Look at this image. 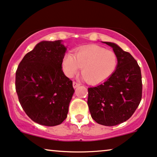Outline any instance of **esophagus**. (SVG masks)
Masks as SVG:
<instances>
[{
  "mask_svg": "<svg viewBox=\"0 0 157 157\" xmlns=\"http://www.w3.org/2000/svg\"><path fill=\"white\" fill-rule=\"evenodd\" d=\"M80 85H81L80 83L75 82H73V88L78 87V86H80Z\"/></svg>",
  "mask_w": 157,
  "mask_h": 157,
  "instance_id": "1",
  "label": "esophagus"
}]
</instances>
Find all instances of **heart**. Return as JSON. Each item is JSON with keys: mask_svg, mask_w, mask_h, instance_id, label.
Wrapping results in <instances>:
<instances>
[{"mask_svg": "<svg viewBox=\"0 0 157 157\" xmlns=\"http://www.w3.org/2000/svg\"><path fill=\"white\" fill-rule=\"evenodd\" d=\"M118 57L111 50L97 45L83 47L74 54H67L63 58V71L73 77L81 67L82 75L89 84H96L109 78L117 69Z\"/></svg>", "mask_w": 157, "mask_h": 157, "instance_id": "1", "label": "heart"}]
</instances>
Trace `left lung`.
<instances>
[{"label":"left lung","instance_id":"1","mask_svg":"<svg viewBox=\"0 0 157 157\" xmlns=\"http://www.w3.org/2000/svg\"><path fill=\"white\" fill-rule=\"evenodd\" d=\"M118 57L117 69L102 84L88 88L87 104L97 123L115 126L132 116L142 98V77L137 61L129 52L111 42Z\"/></svg>","mask_w":157,"mask_h":157}]
</instances>
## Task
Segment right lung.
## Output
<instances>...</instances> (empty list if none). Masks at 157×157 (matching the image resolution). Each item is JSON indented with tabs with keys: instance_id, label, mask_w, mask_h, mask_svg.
I'll list each match as a JSON object with an SVG mask.
<instances>
[{
	"instance_id": "obj_1",
	"label": "right lung",
	"mask_w": 157,
	"mask_h": 157,
	"mask_svg": "<svg viewBox=\"0 0 157 157\" xmlns=\"http://www.w3.org/2000/svg\"><path fill=\"white\" fill-rule=\"evenodd\" d=\"M65 52L60 40L41 41L17 67L15 87L19 101L27 115L39 124L53 127L67 118L74 89L62 70Z\"/></svg>"
}]
</instances>
